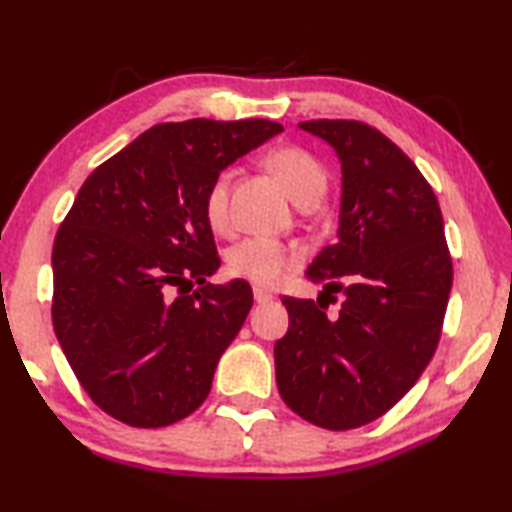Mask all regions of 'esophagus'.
I'll use <instances>...</instances> for the list:
<instances>
[{"mask_svg": "<svg viewBox=\"0 0 512 512\" xmlns=\"http://www.w3.org/2000/svg\"><path fill=\"white\" fill-rule=\"evenodd\" d=\"M253 297H255L257 304H266V301L273 299V294L266 292L264 287H253Z\"/></svg>", "mask_w": 512, "mask_h": 512, "instance_id": "1", "label": "esophagus"}]
</instances>
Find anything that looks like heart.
I'll list each match as a JSON object with an SVG mask.
<instances>
[{"mask_svg": "<svg viewBox=\"0 0 512 512\" xmlns=\"http://www.w3.org/2000/svg\"><path fill=\"white\" fill-rule=\"evenodd\" d=\"M264 167L280 178L292 199L301 206H311L327 190L329 176L325 164L311 150L301 146H276L264 155ZM232 171H220L208 185L204 197V215L213 232L227 234L232 229ZM297 262V253L285 243L269 236H250L236 243L227 255V269L232 276L250 280L255 285H276L285 271Z\"/></svg>", "mask_w": 512, "mask_h": 512, "instance_id": "1", "label": "heart"}]
</instances>
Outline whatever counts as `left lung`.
Here are the masks:
<instances>
[{"label":"left lung","mask_w":512,"mask_h":512,"mask_svg":"<svg viewBox=\"0 0 512 512\" xmlns=\"http://www.w3.org/2000/svg\"><path fill=\"white\" fill-rule=\"evenodd\" d=\"M341 160L338 236L308 266L318 301L283 297L287 334L273 345L283 401L322 429L385 415L434 357L452 287L443 215L427 178L376 127L308 120ZM344 292L327 319L321 297Z\"/></svg>","instance_id":"left-lung-1"}]
</instances>
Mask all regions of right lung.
Here are the masks:
<instances>
[{
	"label": "right lung",
	"mask_w": 512,
	"mask_h": 512,
	"mask_svg": "<svg viewBox=\"0 0 512 512\" xmlns=\"http://www.w3.org/2000/svg\"><path fill=\"white\" fill-rule=\"evenodd\" d=\"M278 132L257 118L162 122L78 190L53 246V327L78 383L115 420L167 427L211 392L253 290L239 278L206 283L220 257L204 197Z\"/></svg>",
	"instance_id": "1"
}]
</instances>
